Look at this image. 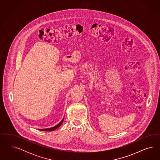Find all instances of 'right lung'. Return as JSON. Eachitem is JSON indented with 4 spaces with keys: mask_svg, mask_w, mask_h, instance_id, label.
Returning <instances> with one entry per match:
<instances>
[{
    "mask_svg": "<svg viewBox=\"0 0 160 160\" xmlns=\"http://www.w3.org/2000/svg\"><path fill=\"white\" fill-rule=\"evenodd\" d=\"M63 121H64V118H63V120H62V121H60L58 125L54 126L53 127H52V128H45V129H39V130H40V131H54V130H55L56 129H57V128H58L60 126H61V124H62V122H63Z\"/></svg>",
    "mask_w": 160,
    "mask_h": 160,
    "instance_id": "add662e5",
    "label": "right lung"
}]
</instances>
